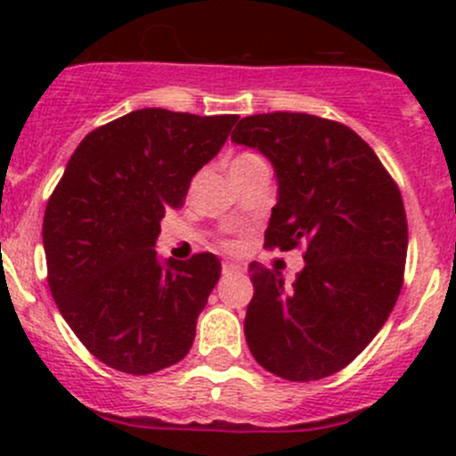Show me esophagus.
<instances>
[{
    "label": "esophagus",
    "mask_w": 456,
    "mask_h": 456,
    "mask_svg": "<svg viewBox=\"0 0 456 456\" xmlns=\"http://www.w3.org/2000/svg\"><path fill=\"white\" fill-rule=\"evenodd\" d=\"M242 266L236 265V262H223V273L232 275V273H240Z\"/></svg>",
    "instance_id": "esophagus-1"
}]
</instances>
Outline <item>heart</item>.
<instances>
[{
    "instance_id": "heart-1",
    "label": "heart",
    "mask_w": 456,
    "mask_h": 456,
    "mask_svg": "<svg viewBox=\"0 0 456 456\" xmlns=\"http://www.w3.org/2000/svg\"><path fill=\"white\" fill-rule=\"evenodd\" d=\"M257 159H260V156H256V154H240V156H236V159H233V163H232V165L251 163V160H257Z\"/></svg>"
}]
</instances>
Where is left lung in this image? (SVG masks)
Segmentation results:
<instances>
[{"label":"left lung","mask_w":456,"mask_h":456,"mask_svg":"<svg viewBox=\"0 0 456 456\" xmlns=\"http://www.w3.org/2000/svg\"><path fill=\"white\" fill-rule=\"evenodd\" d=\"M232 141L275 169L265 247H305L291 287L280 271L249 265L251 355L289 381L333 375L369 346L402 291L408 224L397 183L351 127L314 114L245 117Z\"/></svg>","instance_id":"obj_1"}]
</instances>
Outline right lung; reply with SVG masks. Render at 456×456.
Listing matches in <instances>:
<instances>
[{
    "mask_svg": "<svg viewBox=\"0 0 456 456\" xmlns=\"http://www.w3.org/2000/svg\"><path fill=\"white\" fill-rule=\"evenodd\" d=\"M236 114L142 108L96 127L75 150L44 214L48 287L99 362L150 375L190 353L220 278L214 254L156 256L165 211L178 209Z\"/></svg>",
    "mask_w": 456,
    "mask_h": 456,
    "instance_id": "right-lung-1",
    "label": "right lung"
}]
</instances>
